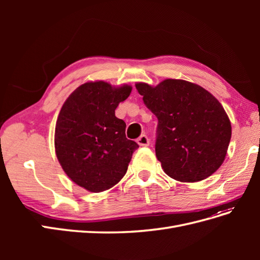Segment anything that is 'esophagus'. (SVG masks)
Listing matches in <instances>:
<instances>
[{"instance_id": "1", "label": "esophagus", "mask_w": 260, "mask_h": 260, "mask_svg": "<svg viewBox=\"0 0 260 260\" xmlns=\"http://www.w3.org/2000/svg\"><path fill=\"white\" fill-rule=\"evenodd\" d=\"M137 143L140 146H148L149 145V140L145 135H142L140 138L137 139Z\"/></svg>"}]
</instances>
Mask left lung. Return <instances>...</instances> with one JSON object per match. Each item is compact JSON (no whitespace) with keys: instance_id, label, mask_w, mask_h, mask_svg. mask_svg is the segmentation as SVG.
Listing matches in <instances>:
<instances>
[{"instance_id":"obj_1","label":"left lung","mask_w":260,"mask_h":260,"mask_svg":"<svg viewBox=\"0 0 260 260\" xmlns=\"http://www.w3.org/2000/svg\"><path fill=\"white\" fill-rule=\"evenodd\" d=\"M136 88L158 119L155 152L164 171L181 182H198L217 171L231 140V122L219 101L185 80Z\"/></svg>"}]
</instances>
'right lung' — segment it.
Segmentation results:
<instances>
[{
  "instance_id": "obj_1",
  "label": "right lung",
  "mask_w": 260,
  "mask_h": 260,
  "mask_svg": "<svg viewBox=\"0 0 260 260\" xmlns=\"http://www.w3.org/2000/svg\"><path fill=\"white\" fill-rule=\"evenodd\" d=\"M132 88L104 81L86 82L62 105L55 127V152L61 168L76 184L99 193L113 187L128 169L139 147L125 138V122L115 109Z\"/></svg>"
}]
</instances>
